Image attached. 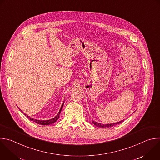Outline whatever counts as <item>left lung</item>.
Listing matches in <instances>:
<instances>
[{
	"label": "left lung",
	"mask_w": 160,
	"mask_h": 160,
	"mask_svg": "<svg viewBox=\"0 0 160 160\" xmlns=\"http://www.w3.org/2000/svg\"><path fill=\"white\" fill-rule=\"evenodd\" d=\"M123 121H124V120L121 121H119V122H118L113 123V124L111 123V124H101V123L95 122V121H94L92 120V123H93L95 126H96L97 127H99V128H110V127H112V126H116V125H118V124L121 123Z\"/></svg>",
	"instance_id": "left-lung-1"
}]
</instances>
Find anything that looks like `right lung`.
<instances>
[{
  "mask_svg": "<svg viewBox=\"0 0 160 160\" xmlns=\"http://www.w3.org/2000/svg\"><path fill=\"white\" fill-rule=\"evenodd\" d=\"M63 104H64V102H63V104H62V107H61V108H60V109L58 113L57 114V115L55 118H52V119H49V120H39V119H34L31 118L30 116L26 115V114L25 113H24L21 109H19V110H20L25 116H26L27 118H29L31 121H32L36 122L37 124L45 126V125H49V124H52V123H54V122H55L58 119V118H60V113H61L62 109V108H63Z\"/></svg>",
  "mask_w": 160,
  "mask_h": 160,
  "instance_id": "add662e5",
  "label": "right lung"
}]
</instances>
